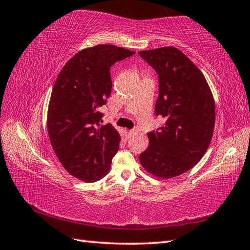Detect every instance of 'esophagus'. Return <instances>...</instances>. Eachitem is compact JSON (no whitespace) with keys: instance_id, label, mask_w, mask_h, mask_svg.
I'll return each instance as SVG.
<instances>
[{"instance_id":"esophagus-1","label":"esophagus","mask_w":250,"mask_h":250,"mask_svg":"<svg viewBox=\"0 0 250 250\" xmlns=\"http://www.w3.org/2000/svg\"><path fill=\"white\" fill-rule=\"evenodd\" d=\"M137 132V130L136 129H132V130H130L129 132H128V134H129V136H132L133 134H135Z\"/></svg>"}]
</instances>
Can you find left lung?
<instances>
[{
	"instance_id": "obj_1",
	"label": "left lung",
	"mask_w": 250,
	"mask_h": 250,
	"mask_svg": "<svg viewBox=\"0 0 250 250\" xmlns=\"http://www.w3.org/2000/svg\"><path fill=\"white\" fill-rule=\"evenodd\" d=\"M139 54L158 74L155 113L166 119L158 131L148 133L149 145L140 162L153 176L176 177L192 168L210 144L214 97L199 67L179 49L161 47Z\"/></svg>"
}]
</instances>
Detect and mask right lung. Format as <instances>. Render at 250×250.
<instances>
[{
    "label": "right lung",
    "instance_id": "add662e5",
    "mask_svg": "<svg viewBox=\"0 0 250 250\" xmlns=\"http://www.w3.org/2000/svg\"><path fill=\"white\" fill-rule=\"evenodd\" d=\"M114 45L83 49L68 60L52 88L47 130L52 149L66 171L83 182L104 177L119 149L113 125H100L99 108L111 92L110 66L134 55Z\"/></svg>",
    "mask_w": 250,
    "mask_h": 250
}]
</instances>
